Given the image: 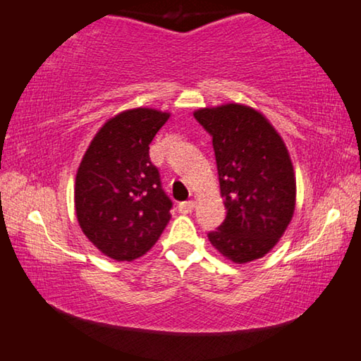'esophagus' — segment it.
<instances>
[{
    "instance_id": "34e87169",
    "label": "esophagus",
    "mask_w": 361,
    "mask_h": 361,
    "mask_svg": "<svg viewBox=\"0 0 361 361\" xmlns=\"http://www.w3.org/2000/svg\"><path fill=\"white\" fill-rule=\"evenodd\" d=\"M196 207V202L195 201H186V202H181L178 206V211L181 214H191L192 211H195Z\"/></svg>"
}]
</instances>
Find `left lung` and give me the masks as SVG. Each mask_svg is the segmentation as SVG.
Masks as SVG:
<instances>
[{
    "mask_svg": "<svg viewBox=\"0 0 361 361\" xmlns=\"http://www.w3.org/2000/svg\"><path fill=\"white\" fill-rule=\"evenodd\" d=\"M212 136L227 217L207 235L224 257L246 264L266 256L292 222L297 180L288 149L259 110L222 104L195 111Z\"/></svg>",
    "mask_w": 361,
    "mask_h": 361,
    "instance_id": "obj_1",
    "label": "left lung"
}]
</instances>
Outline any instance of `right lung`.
I'll return each mask as SVG.
<instances>
[{"label": "right lung", "instance_id": "obj_1", "mask_svg": "<svg viewBox=\"0 0 361 361\" xmlns=\"http://www.w3.org/2000/svg\"><path fill=\"white\" fill-rule=\"evenodd\" d=\"M170 111L137 106L106 120L80 160L74 211L82 233L115 261L131 262L157 243L171 201L149 159V144Z\"/></svg>", "mask_w": 361, "mask_h": 361}]
</instances>
